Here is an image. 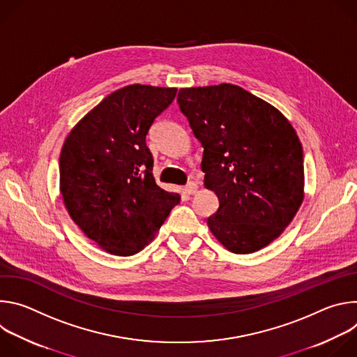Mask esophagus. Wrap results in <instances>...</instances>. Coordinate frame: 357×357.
I'll return each instance as SVG.
<instances>
[{
  "label": "esophagus",
  "instance_id": "34e87169",
  "mask_svg": "<svg viewBox=\"0 0 357 357\" xmlns=\"http://www.w3.org/2000/svg\"><path fill=\"white\" fill-rule=\"evenodd\" d=\"M197 183L196 182H189L186 186H185V192L188 193V195H195L196 192H197Z\"/></svg>",
  "mask_w": 357,
  "mask_h": 357
}]
</instances>
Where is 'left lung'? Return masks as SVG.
<instances>
[{"mask_svg":"<svg viewBox=\"0 0 357 357\" xmlns=\"http://www.w3.org/2000/svg\"><path fill=\"white\" fill-rule=\"evenodd\" d=\"M178 105L203 146L205 188L219 199L209 230L236 254L268 245L303 200L296 131L278 109L230 83L181 89Z\"/></svg>","mask_w":357,"mask_h":357,"instance_id":"obj_1","label":"left lung"}]
</instances>
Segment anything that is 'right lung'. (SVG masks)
Listing matches in <instances>:
<instances>
[{
	"instance_id": "obj_1",
	"label": "right lung",
	"mask_w": 357,
	"mask_h": 357,
	"mask_svg": "<svg viewBox=\"0 0 357 357\" xmlns=\"http://www.w3.org/2000/svg\"><path fill=\"white\" fill-rule=\"evenodd\" d=\"M175 96V87H121L91 109L63 142L59 185L65 208L90 240L114 256L141 251L181 200L157 185L145 142Z\"/></svg>"
}]
</instances>
